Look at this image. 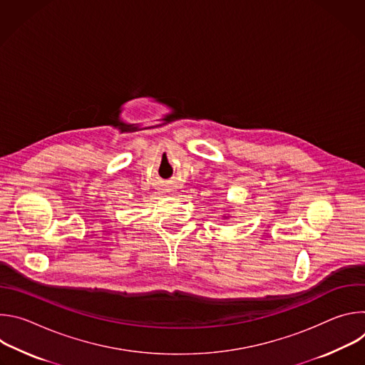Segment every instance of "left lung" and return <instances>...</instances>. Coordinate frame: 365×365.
Returning a JSON list of instances; mask_svg holds the SVG:
<instances>
[{"label":"left lung","instance_id":"left-lung-1","mask_svg":"<svg viewBox=\"0 0 365 365\" xmlns=\"http://www.w3.org/2000/svg\"><path fill=\"white\" fill-rule=\"evenodd\" d=\"M225 211H227V210H225ZM222 218H224V220H228V218H230V215H222Z\"/></svg>","mask_w":365,"mask_h":365}]
</instances>
